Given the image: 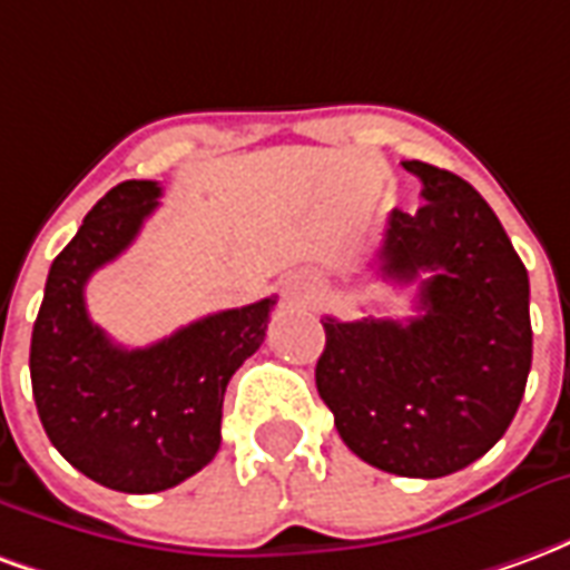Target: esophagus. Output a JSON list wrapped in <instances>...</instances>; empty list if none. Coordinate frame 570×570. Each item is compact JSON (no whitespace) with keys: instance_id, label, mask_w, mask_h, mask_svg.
Listing matches in <instances>:
<instances>
[{"instance_id":"esophagus-1","label":"esophagus","mask_w":570,"mask_h":570,"mask_svg":"<svg viewBox=\"0 0 570 570\" xmlns=\"http://www.w3.org/2000/svg\"><path fill=\"white\" fill-rule=\"evenodd\" d=\"M284 296L289 302H308L311 298V284L305 277H286L284 281Z\"/></svg>"}]
</instances>
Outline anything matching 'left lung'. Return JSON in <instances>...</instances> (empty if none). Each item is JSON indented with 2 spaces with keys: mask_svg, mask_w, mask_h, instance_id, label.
Returning a JSON list of instances; mask_svg holds the SVG:
<instances>
[{
  "mask_svg": "<svg viewBox=\"0 0 570 570\" xmlns=\"http://www.w3.org/2000/svg\"><path fill=\"white\" fill-rule=\"evenodd\" d=\"M415 213L391 210L379 274L415 284V317H323L317 394L351 452L384 473L440 479L501 440L531 370L528 272L461 176L403 161Z\"/></svg>",
  "mask_w": 570,
  "mask_h": 570,
  "instance_id": "8db88e82",
  "label": "left lung"
}]
</instances>
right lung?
Returning a JSON list of instances; mask_svg holds the SVG:
<instances>
[{"instance_id": "obj_1", "label": "right lung", "mask_w": 570, "mask_h": 570, "mask_svg": "<svg viewBox=\"0 0 570 570\" xmlns=\"http://www.w3.org/2000/svg\"><path fill=\"white\" fill-rule=\"evenodd\" d=\"M161 198L128 179L97 200L48 272L30 345L32 400L48 440L106 489L151 494L219 452L223 396L259 351L277 298L207 314L149 347H121L88 317L85 284L121 256Z\"/></svg>"}]
</instances>
